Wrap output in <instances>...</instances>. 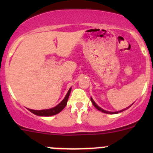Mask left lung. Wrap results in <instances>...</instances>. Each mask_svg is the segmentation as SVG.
Listing matches in <instances>:
<instances>
[{"mask_svg":"<svg viewBox=\"0 0 153 153\" xmlns=\"http://www.w3.org/2000/svg\"><path fill=\"white\" fill-rule=\"evenodd\" d=\"M90 99H91V101H92V104H93L94 106H95V107L97 109H98V110H99V111H101V112H104V113H107V114H117V113H119V112H123V111L126 110V109H127L128 108H129V107H130V106H131V105H130V106H128V107H126V109H121V110H120V111H117V112H109V111L104 110V109H103L102 108H101V107H100L99 106H98V105H97V104H96V103H95V101H93V99H92V98H91Z\"/></svg>","mask_w":153,"mask_h":153,"instance_id":"obj_1","label":"left lung"}]
</instances>
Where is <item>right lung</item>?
I'll return each instance as SVG.
<instances>
[{"label":"right lung","mask_w":153,"mask_h":153,"mask_svg":"<svg viewBox=\"0 0 153 153\" xmlns=\"http://www.w3.org/2000/svg\"><path fill=\"white\" fill-rule=\"evenodd\" d=\"M71 89H72V88H70V89H69V91H68V92L67 93V95H66L65 98H64V100H63L60 104H58V105L55 106V107L47 109H41V110H35V109H28V110L30 111V112H32L33 114H35V115H39V116H52V115H56V114L61 112V111L63 110V109L67 106L68 98H69V94H70L71 92Z\"/></svg>","instance_id":"1"}]
</instances>
